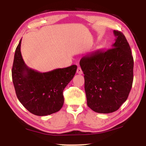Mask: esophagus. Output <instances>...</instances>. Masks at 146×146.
I'll return each instance as SVG.
<instances>
[{
  "instance_id": "obj_1",
  "label": "esophagus",
  "mask_w": 146,
  "mask_h": 146,
  "mask_svg": "<svg viewBox=\"0 0 146 146\" xmlns=\"http://www.w3.org/2000/svg\"><path fill=\"white\" fill-rule=\"evenodd\" d=\"M76 73L79 74V75H82V74L83 73L82 71V69H81L80 67H78L77 68V70H76Z\"/></svg>"
}]
</instances>
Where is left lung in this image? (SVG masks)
<instances>
[{"label": "left lung", "instance_id": "1", "mask_svg": "<svg viewBox=\"0 0 146 146\" xmlns=\"http://www.w3.org/2000/svg\"><path fill=\"white\" fill-rule=\"evenodd\" d=\"M111 49L81 58L87 104L94 111L110 113L125 102L132 87L134 62L129 43L120 31Z\"/></svg>", "mask_w": 146, "mask_h": 146}]
</instances>
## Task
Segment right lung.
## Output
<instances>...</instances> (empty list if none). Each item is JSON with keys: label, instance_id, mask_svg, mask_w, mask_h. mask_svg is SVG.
I'll list each match as a JSON object with an SVG mask.
<instances>
[{"label": "right lung", "instance_id": "right-lung-1", "mask_svg": "<svg viewBox=\"0 0 146 146\" xmlns=\"http://www.w3.org/2000/svg\"><path fill=\"white\" fill-rule=\"evenodd\" d=\"M22 39L15 53L12 79L17 97L33 115L46 116L58 111L64 104L63 91L76 73L72 65L40 73L28 67L21 52Z\"/></svg>", "mask_w": 146, "mask_h": 146}]
</instances>
